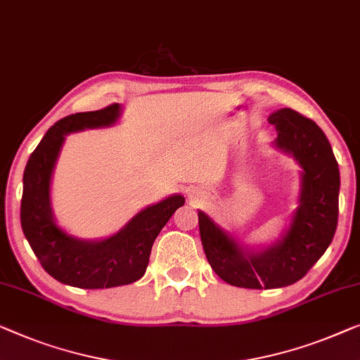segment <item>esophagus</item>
Masks as SVG:
<instances>
[{"label": "esophagus", "mask_w": 360, "mask_h": 360, "mask_svg": "<svg viewBox=\"0 0 360 360\" xmlns=\"http://www.w3.org/2000/svg\"><path fill=\"white\" fill-rule=\"evenodd\" d=\"M202 197H203V195L200 194V192H195V191H191V192H189V198H191V200H194V202H198Z\"/></svg>", "instance_id": "obj_1"}]
</instances>
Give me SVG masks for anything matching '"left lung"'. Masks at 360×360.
Segmentation results:
<instances>
[{"mask_svg":"<svg viewBox=\"0 0 360 360\" xmlns=\"http://www.w3.org/2000/svg\"><path fill=\"white\" fill-rule=\"evenodd\" d=\"M268 122L278 132L273 147L300 166L299 205L281 239L262 249L248 248L198 210L208 264L238 288L273 289L299 281L328 249L338 224L340 169L323 131L291 108L271 112Z\"/></svg>","mask_w":360,"mask_h":360,"instance_id":"left-lung-1","label":"left lung"}]
</instances>
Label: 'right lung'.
<instances>
[{"label": "right lung", "instance_id": "obj_1", "mask_svg": "<svg viewBox=\"0 0 360 360\" xmlns=\"http://www.w3.org/2000/svg\"><path fill=\"white\" fill-rule=\"evenodd\" d=\"M121 105L76 112L48 129L24 171L20 224L25 239L48 275L74 288L103 289L141 280L157 236L186 198L173 194L139 212L110 238H74L56 223L51 208V176L68 134L110 127L121 117Z\"/></svg>", "mask_w": 360, "mask_h": 360}]
</instances>
